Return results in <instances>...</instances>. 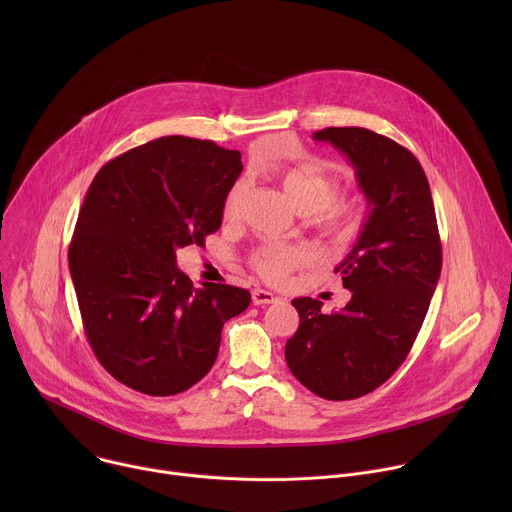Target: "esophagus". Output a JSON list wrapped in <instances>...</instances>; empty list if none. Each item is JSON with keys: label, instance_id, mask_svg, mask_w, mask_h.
Instances as JSON below:
<instances>
[{"label": "esophagus", "instance_id": "1", "mask_svg": "<svg viewBox=\"0 0 512 512\" xmlns=\"http://www.w3.org/2000/svg\"><path fill=\"white\" fill-rule=\"evenodd\" d=\"M251 300L255 306H267V304H275L277 302V296L271 294V291H265V289H253L251 294Z\"/></svg>", "mask_w": 512, "mask_h": 512}]
</instances>
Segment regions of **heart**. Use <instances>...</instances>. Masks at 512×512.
Masks as SVG:
<instances>
[{
	"instance_id": "b5f03b06",
	"label": "heart",
	"mask_w": 512,
	"mask_h": 512,
	"mask_svg": "<svg viewBox=\"0 0 512 512\" xmlns=\"http://www.w3.org/2000/svg\"><path fill=\"white\" fill-rule=\"evenodd\" d=\"M275 180L294 204L310 229L318 233L324 245L330 249L350 247L364 225L367 204L360 196L338 194V180L312 162L287 164L275 172ZM245 198V182L233 184L223 202V218L235 221ZM306 253L294 245L269 243L257 249L251 259L253 269L265 281H281L289 271H294Z\"/></svg>"
}]
</instances>
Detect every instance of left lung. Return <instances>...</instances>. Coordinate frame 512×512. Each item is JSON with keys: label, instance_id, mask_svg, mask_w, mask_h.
<instances>
[{"label": "left lung", "instance_id": "left-lung-1", "mask_svg": "<svg viewBox=\"0 0 512 512\" xmlns=\"http://www.w3.org/2000/svg\"><path fill=\"white\" fill-rule=\"evenodd\" d=\"M314 139L348 156L371 214L336 267L350 302L324 314L320 300H291L300 326L285 360L306 389L346 401L381 387L407 358L440 279L442 241L429 182L407 148L364 127H326Z\"/></svg>", "mask_w": 512, "mask_h": 512}]
</instances>
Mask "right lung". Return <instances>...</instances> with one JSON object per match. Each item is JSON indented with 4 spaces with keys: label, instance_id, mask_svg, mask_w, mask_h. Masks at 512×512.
Segmentation results:
<instances>
[{
    "label": "right lung",
    "instance_id": "obj_1",
    "mask_svg": "<svg viewBox=\"0 0 512 512\" xmlns=\"http://www.w3.org/2000/svg\"><path fill=\"white\" fill-rule=\"evenodd\" d=\"M241 154L210 139L168 135L107 162L81 206L68 247L87 340L119 383L168 397L216 360L227 320L251 304L243 287L194 285L176 249L221 229Z\"/></svg>",
    "mask_w": 512,
    "mask_h": 512
}]
</instances>
